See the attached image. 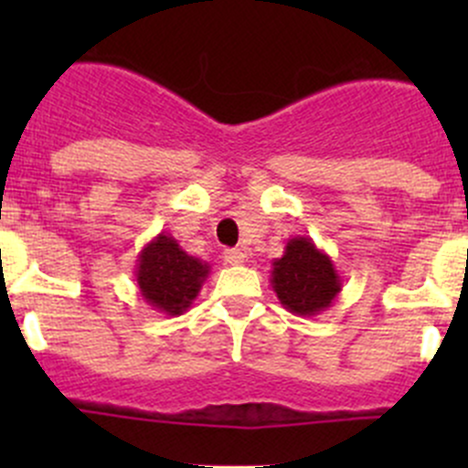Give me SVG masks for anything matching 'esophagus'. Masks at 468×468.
Segmentation results:
<instances>
[{
    "instance_id": "esophagus-1",
    "label": "esophagus",
    "mask_w": 468,
    "mask_h": 468,
    "mask_svg": "<svg viewBox=\"0 0 468 468\" xmlns=\"http://www.w3.org/2000/svg\"><path fill=\"white\" fill-rule=\"evenodd\" d=\"M244 258H247V253L242 249H229V251H224V261L229 264H242Z\"/></svg>"
}]
</instances>
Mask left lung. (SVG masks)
Wrapping results in <instances>:
<instances>
[{
  "mask_svg": "<svg viewBox=\"0 0 468 468\" xmlns=\"http://www.w3.org/2000/svg\"><path fill=\"white\" fill-rule=\"evenodd\" d=\"M271 287L282 308L299 317H314L342 292V278L328 253L299 235L287 239L282 256L273 261Z\"/></svg>",
  "mask_w": 468,
  "mask_h": 468,
  "instance_id": "1",
  "label": "left lung"
}]
</instances>
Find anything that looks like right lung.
Returning a JSON list of instances; mask_svg holds the SVG:
<instances>
[{"instance_id": "right-lung-1", "label": "right lung", "mask_w": 468, "mask_h": 468, "mask_svg": "<svg viewBox=\"0 0 468 468\" xmlns=\"http://www.w3.org/2000/svg\"><path fill=\"white\" fill-rule=\"evenodd\" d=\"M207 273L210 264L183 251L167 233H158L146 242L135 262V281L143 299L169 317L190 310Z\"/></svg>"}]
</instances>
